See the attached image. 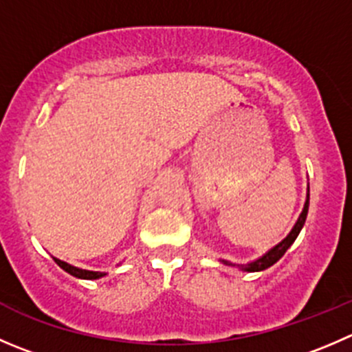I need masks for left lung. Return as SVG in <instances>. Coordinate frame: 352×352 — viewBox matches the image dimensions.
<instances>
[{"label":"left lung","mask_w":352,"mask_h":352,"mask_svg":"<svg viewBox=\"0 0 352 352\" xmlns=\"http://www.w3.org/2000/svg\"><path fill=\"white\" fill-rule=\"evenodd\" d=\"M308 206H309V194H308V199H306V203H305V210H302L299 220L296 221V225H294V228L291 230V234H289L287 237L280 242V244H277L274 249H270L267 254L261 256V258L256 259V261L249 263V265H241V268H244L245 272H261V270H267V268L272 267V265H275V263H277L278 259L285 254V251L291 248L292 242L296 241V237H298L299 232H301L302 225H305V221H306V217H308ZM227 265H230V263H227Z\"/></svg>","instance_id":"8db88e82"}]
</instances>
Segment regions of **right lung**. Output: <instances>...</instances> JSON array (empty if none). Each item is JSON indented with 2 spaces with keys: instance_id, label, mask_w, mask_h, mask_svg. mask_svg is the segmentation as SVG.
<instances>
[{
  "instance_id": "1",
  "label": "right lung",
  "mask_w": 352,
  "mask_h": 352,
  "mask_svg": "<svg viewBox=\"0 0 352 352\" xmlns=\"http://www.w3.org/2000/svg\"><path fill=\"white\" fill-rule=\"evenodd\" d=\"M54 261H56V265L60 268H63L65 272H67V274H70V275H74V277H77V278H85V280H94V278H100V277H103L104 274H101V272H89V270H82V268H75V267H72V265H68V263H65V261H61V259H56V258H53Z\"/></svg>"
}]
</instances>
